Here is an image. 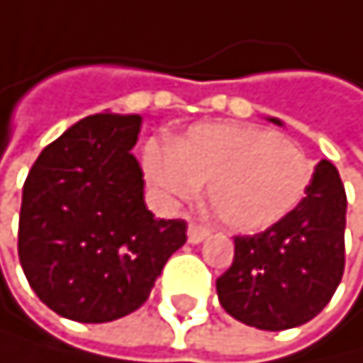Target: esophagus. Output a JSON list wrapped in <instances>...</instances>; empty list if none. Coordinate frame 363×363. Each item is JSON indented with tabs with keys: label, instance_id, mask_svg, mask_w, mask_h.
<instances>
[{
	"label": "esophagus",
	"instance_id": "obj_1",
	"mask_svg": "<svg viewBox=\"0 0 363 363\" xmlns=\"http://www.w3.org/2000/svg\"><path fill=\"white\" fill-rule=\"evenodd\" d=\"M206 236H209V229H206V227H202V225H195V223L189 227V243L197 245V243H202Z\"/></svg>",
	"mask_w": 363,
	"mask_h": 363
}]
</instances>
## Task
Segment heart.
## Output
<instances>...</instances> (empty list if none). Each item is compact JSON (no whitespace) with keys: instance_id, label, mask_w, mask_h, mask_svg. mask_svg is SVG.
I'll return each mask as SVG.
<instances>
[{"instance_id":"b5f03b06","label":"heart","mask_w":363,"mask_h":363,"mask_svg":"<svg viewBox=\"0 0 363 363\" xmlns=\"http://www.w3.org/2000/svg\"><path fill=\"white\" fill-rule=\"evenodd\" d=\"M150 182L168 200H191L209 184L206 202L227 229L255 234L284 220L307 195L311 163L296 143L259 127L202 125L177 145L150 140Z\"/></svg>"}]
</instances>
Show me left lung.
<instances>
[{"label": "left lung", "mask_w": 363, "mask_h": 363, "mask_svg": "<svg viewBox=\"0 0 363 363\" xmlns=\"http://www.w3.org/2000/svg\"><path fill=\"white\" fill-rule=\"evenodd\" d=\"M281 125L279 118H268ZM345 189L330 161L284 220L234 238V261L216 279L218 300L250 328L279 332L309 323L332 300L345 266Z\"/></svg>", "instance_id": "8db88e82"}]
</instances>
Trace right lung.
I'll list each match as a JSON object with an SVG mask.
<instances>
[{"label": "right lung", "mask_w": 363, "mask_h": 363, "mask_svg": "<svg viewBox=\"0 0 363 363\" xmlns=\"http://www.w3.org/2000/svg\"><path fill=\"white\" fill-rule=\"evenodd\" d=\"M138 116L99 113L47 145L22 189L18 255L47 307L79 323H108L150 298L184 220L154 218L134 157Z\"/></svg>", "instance_id": "right-lung-1"}]
</instances>
